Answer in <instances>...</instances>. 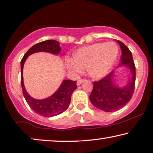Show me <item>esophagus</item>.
<instances>
[{
  "instance_id": "obj_1",
  "label": "esophagus",
  "mask_w": 153,
  "mask_h": 153,
  "mask_svg": "<svg viewBox=\"0 0 153 153\" xmlns=\"http://www.w3.org/2000/svg\"><path fill=\"white\" fill-rule=\"evenodd\" d=\"M84 81H85L84 79H81V80H78V82H77V85H80L82 84Z\"/></svg>"
}]
</instances>
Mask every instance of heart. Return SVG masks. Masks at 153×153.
Segmentation results:
<instances>
[{"mask_svg":"<svg viewBox=\"0 0 153 153\" xmlns=\"http://www.w3.org/2000/svg\"><path fill=\"white\" fill-rule=\"evenodd\" d=\"M118 48L114 42L97 43L80 48L73 53V60L68 58L66 65L73 73H80L82 68L93 78L104 77L116 60Z\"/></svg>","mask_w":153,"mask_h":153,"instance_id":"b5f03b06","label":"heart"}]
</instances>
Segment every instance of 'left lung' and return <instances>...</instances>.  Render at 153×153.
Returning <instances> with one entry per match:
<instances>
[{"instance_id": "8db88e82", "label": "left lung", "mask_w": 153, "mask_h": 153, "mask_svg": "<svg viewBox=\"0 0 153 153\" xmlns=\"http://www.w3.org/2000/svg\"><path fill=\"white\" fill-rule=\"evenodd\" d=\"M122 50L119 66H127L131 71L132 76L126 86L117 87L114 83V71H112L99 81L93 84V91L89 98L95 108L105 112H113L121 109L132 98L135 90V65L132 53L128 47L118 40Z\"/></svg>"}]
</instances>
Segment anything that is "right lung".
<instances>
[{
  "label": "right lung",
  "mask_w": 153,
  "mask_h": 153,
  "mask_svg": "<svg viewBox=\"0 0 153 153\" xmlns=\"http://www.w3.org/2000/svg\"><path fill=\"white\" fill-rule=\"evenodd\" d=\"M60 43L57 40H48L40 42L30 48L24 55L21 62V82L23 94L27 103L35 113L44 117H53L60 115L68 108L71 101V95L77 88L76 81L65 80L54 94L43 100H37L29 95L23 83V70L25 60L30 55L38 52H47L58 55L60 53Z\"/></svg>",
  "instance_id": "right-lung-1"
}]
</instances>
